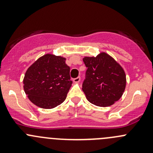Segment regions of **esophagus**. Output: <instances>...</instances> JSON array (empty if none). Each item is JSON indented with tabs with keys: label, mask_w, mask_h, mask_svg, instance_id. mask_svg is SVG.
I'll use <instances>...</instances> for the list:
<instances>
[{
	"label": "esophagus",
	"mask_w": 153,
	"mask_h": 153,
	"mask_svg": "<svg viewBox=\"0 0 153 153\" xmlns=\"http://www.w3.org/2000/svg\"><path fill=\"white\" fill-rule=\"evenodd\" d=\"M80 81H81V78H80V77H77V78H74L73 79V81L75 83H79Z\"/></svg>",
	"instance_id": "obj_1"
}]
</instances>
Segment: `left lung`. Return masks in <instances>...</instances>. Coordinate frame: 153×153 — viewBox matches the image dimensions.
<instances>
[{
    "label": "left lung",
    "mask_w": 153,
    "mask_h": 153,
    "mask_svg": "<svg viewBox=\"0 0 153 153\" xmlns=\"http://www.w3.org/2000/svg\"><path fill=\"white\" fill-rule=\"evenodd\" d=\"M87 70L82 85L86 98L98 106H109L122 96L126 75L121 66L106 52L83 58Z\"/></svg>",
    "instance_id": "left-lung-1"
}]
</instances>
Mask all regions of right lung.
I'll return each instance as SVG.
<instances>
[{"mask_svg": "<svg viewBox=\"0 0 153 153\" xmlns=\"http://www.w3.org/2000/svg\"><path fill=\"white\" fill-rule=\"evenodd\" d=\"M66 58L46 54L28 68L24 89L29 99L43 109H52L65 101L72 86Z\"/></svg>", "mask_w": 153, "mask_h": 153, "instance_id": "right-lung-1", "label": "right lung"}]
</instances>
